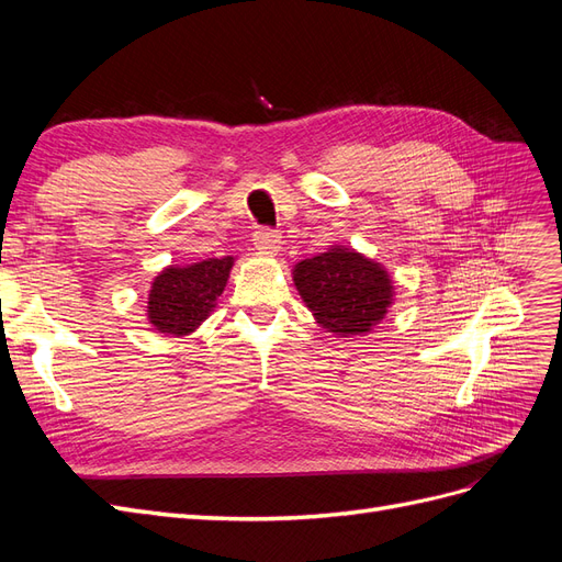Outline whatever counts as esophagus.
<instances>
[{
  "label": "esophagus",
  "instance_id": "obj_1",
  "mask_svg": "<svg viewBox=\"0 0 562 562\" xmlns=\"http://www.w3.org/2000/svg\"><path fill=\"white\" fill-rule=\"evenodd\" d=\"M252 241H255V248L267 252V255H277L279 248H281V234L277 229H269V227H262L252 234Z\"/></svg>",
  "mask_w": 562,
  "mask_h": 562
}]
</instances>
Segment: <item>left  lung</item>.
I'll return each mask as SVG.
<instances>
[{"mask_svg":"<svg viewBox=\"0 0 562 562\" xmlns=\"http://www.w3.org/2000/svg\"><path fill=\"white\" fill-rule=\"evenodd\" d=\"M293 281L321 326L342 337L378 326L394 297L386 269L342 246L297 262Z\"/></svg>","mask_w":562,"mask_h":562,"instance_id":"1","label":"left lung"}]
</instances>
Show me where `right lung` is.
Listing matches in <instances>:
<instances>
[{
    "label": "right lung",
    "instance_id": "right-lung-1",
    "mask_svg": "<svg viewBox=\"0 0 562 562\" xmlns=\"http://www.w3.org/2000/svg\"><path fill=\"white\" fill-rule=\"evenodd\" d=\"M232 265L234 258L225 255L164 269L147 297V318L155 330L176 337L196 330L223 295Z\"/></svg>",
    "mask_w": 562,
    "mask_h": 562
}]
</instances>
